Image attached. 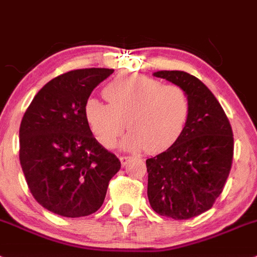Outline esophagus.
I'll use <instances>...</instances> for the list:
<instances>
[{"mask_svg": "<svg viewBox=\"0 0 257 257\" xmlns=\"http://www.w3.org/2000/svg\"><path fill=\"white\" fill-rule=\"evenodd\" d=\"M131 160V156H120V163H121V166H126L128 162Z\"/></svg>", "mask_w": 257, "mask_h": 257, "instance_id": "obj_1", "label": "esophagus"}]
</instances>
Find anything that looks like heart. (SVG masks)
<instances>
[{"mask_svg": "<svg viewBox=\"0 0 257 257\" xmlns=\"http://www.w3.org/2000/svg\"><path fill=\"white\" fill-rule=\"evenodd\" d=\"M108 104L89 99L84 115L91 133L102 146L121 141L125 150L163 153L184 135L191 115L190 98L177 85H163L159 80L137 73H122L103 89Z\"/></svg>", "mask_w": 257, "mask_h": 257, "instance_id": "1", "label": "heart"}]
</instances>
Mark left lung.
I'll list each match as a JSON object with an SVG mask.
<instances>
[{"instance_id": "1", "label": "left lung", "mask_w": 257, "mask_h": 257, "mask_svg": "<svg viewBox=\"0 0 257 257\" xmlns=\"http://www.w3.org/2000/svg\"><path fill=\"white\" fill-rule=\"evenodd\" d=\"M153 75L186 91L191 115L177 144L146 160L147 196L156 213L187 220L208 211L222 193L233 162V131L221 104L195 76L184 71Z\"/></svg>"}]
</instances>
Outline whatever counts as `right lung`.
<instances>
[{"mask_svg": "<svg viewBox=\"0 0 257 257\" xmlns=\"http://www.w3.org/2000/svg\"><path fill=\"white\" fill-rule=\"evenodd\" d=\"M113 70L63 73L42 86L19 129V159L33 198L64 217L94 213L103 204L120 162L97 141L84 115L91 91Z\"/></svg>", "mask_w": 257, "mask_h": 257, "instance_id": "obj_1", "label": "right lung"}]
</instances>
